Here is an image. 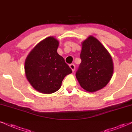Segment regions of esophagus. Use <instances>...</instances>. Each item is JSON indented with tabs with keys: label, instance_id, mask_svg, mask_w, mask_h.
<instances>
[{
	"label": "esophagus",
	"instance_id": "esophagus-1",
	"mask_svg": "<svg viewBox=\"0 0 132 132\" xmlns=\"http://www.w3.org/2000/svg\"><path fill=\"white\" fill-rule=\"evenodd\" d=\"M69 67H70L71 69H72V71H74V70H75L76 66H75V65H74V64H71L70 65H69Z\"/></svg>",
	"mask_w": 132,
	"mask_h": 132
}]
</instances>
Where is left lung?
<instances>
[{
  "mask_svg": "<svg viewBox=\"0 0 132 132\" xmlns=\"http://www.w3.org/2000/svg\"><path fill=\"white\" fill-rule=\"evenodd\" d=\"M82 61L76 73L80 86L87 92L100 90L108 84L113 74L112 57L98 39L90 36L82 43Z\"/></svg>",
  "mask_w": 132,
  "mask_h": 132,
  "instance_id": "obj_1",
  "label": "left lung"
}]
</instances>
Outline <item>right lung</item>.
I'll use <instances>...</instances> for the list:
<instances>
[{"label":"right lung","mask_w":132,"mask_h":132,"mask_svg":"<svg viewBox=\"0 0 132 132\" xmlns=\"http://www.w3.org/2000/svg\"><path fill=\"white\" fill-rule=\"evenodd\" d=\"M59 42L53 37L41 41L27 56L26 78L32 87L42 93H52L60 88L63 79L72 70L57 53Z\"/></svg>","instance_id":"right-lung-1"}]
</instances>
